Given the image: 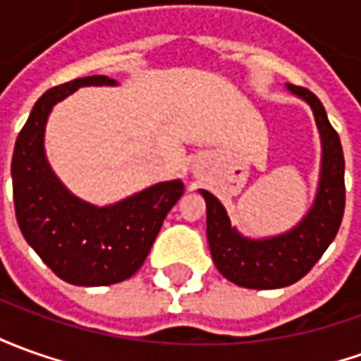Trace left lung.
Wrapping results in <instances>:
<instances>
[{"label": "left lung", "mask_w": 361, "mask_h": 361, "mask_svg": "<svg viewBox=\"0 0 361 361\" xmlns=\"http://www.w3.org/2000/svg\"><path fill=\"white\" fill-rule=\"evenodd\" d=\"M285 88L309 104L320 135V175L309 212L287 232L250 238L232 226L226 208L212 192L198 190L206 200V238L214 265L226 279L245 289H281L302 279L336 238L344 216L346 190L340 137L312 92L293 84Z\"/></svg>", "instance_id": "left-lung-1"}]
</instances>
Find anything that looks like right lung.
Masks as SVG:
<instances>
[{
    "label": "right lung",
    "mask_w": 361,
    "mask_h": 361,
    "mask_svg": "<svg viewBox=\"0 0 361 361\" xmlns=\"http://www.w3.org/2000/svg\"><path fill=\"white\" fill-rule=\"evenodd\" d=\"M82 86H118L102 74L47 90L15 141L11 178L17 224L27 243L62 281L104 287L143 265L163 220L185 192L180 178L157 183L119 202L96 206L72 195L44 153L52 108Z\"/></svg>",
    "instance_id": "obj_1"
}]
</instances>
